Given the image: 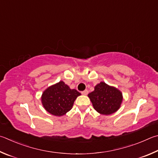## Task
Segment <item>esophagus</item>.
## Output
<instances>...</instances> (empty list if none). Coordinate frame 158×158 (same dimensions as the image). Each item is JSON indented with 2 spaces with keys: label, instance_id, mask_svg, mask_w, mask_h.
Here are the masks:
<instances>
[{
  "label": "esophagus",
  "instance_id": "34e87169",
  "mask_svg": "<svg viewBox=\"0 0 158 158\" xmlns=\"http://www.w3.org/2000/svg\"><path fill=\"white\" fill-rule=\"evenodd\" d=\"M88 93V91L87 90H85L81 92V94H83V95H87Z\"/></svg>",
  "mask_w": 158,
  "mask_h": 158
}]
</instances>
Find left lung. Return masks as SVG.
I'll return each mask as SVG.
<instances>
[{
    "label": "left lung",
    "mask_w": 158,
    "mask_h": 158,
    "mask_svg": "<svg viewBox=\"0 0 158 158\" xmlns=\"http://www.w3.org/2000/svg\"><path fill=\"white\" fill-rule=\"evenodd\" d=\"M93 108L99 114L109 115L121 107L122 93L119 89L102 81L94 86V90L88 94Z\"/></svg>",
    "instance_id": "obj_1"
}]
</instances>
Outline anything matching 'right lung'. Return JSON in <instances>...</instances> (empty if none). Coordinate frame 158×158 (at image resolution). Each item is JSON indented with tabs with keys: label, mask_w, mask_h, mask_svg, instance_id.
<instances>
[{
	"label": "right lung",
	"mask_w": 158,
	"mask_h": 158,
	"mask_svg": "<svg viewBox=\"0 0 158 158\" xmlns=\"http://www.w3.org/2000/svg\"><path fill=\"white\" fill-rule=\"evenodd\" d=\"M81 93L71 89L64 81H60L47 88L42 93L41 103L45 110L51 114L61 117L70 111Z\"/></svg>",
	"instance_id": "right-lung-1"
}]
</instances>
